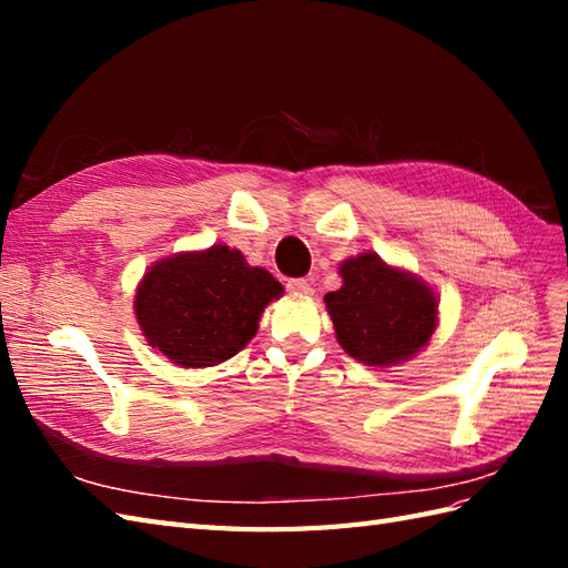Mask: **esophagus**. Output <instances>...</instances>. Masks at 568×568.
I'll return each mask as SVG.
<instances>
[{"label":"esophagus","mask_w":568,"mask_h":568,"mask_svg":"<svg viewBox=\"0 0 568 568\" xmlns=\"http://www.w3.org/2000/svg\"><path fill=\"white\" fill-rule=\"evenodd\" d=\"M287 291L295 293V295H310L312 283L305 281V277H297V281H287Z\"/></svg>","instance_id":"obj_1"}]
</instances>
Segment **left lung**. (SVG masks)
<instances>
[{"label":"left lung","mask_w":568,"mask_h":568,"mask_svg":"<svg viewBox=\"0 0 568 568\" xmlns=\"http://www.w3.org/2000/svg\"><path fill=\"white\" fill-rule=\"evenodd\" d=\"M339 273L344 285L324 303L346 354L368 366H393L429 342L437 300L419 277L390 268L376 253L344 261Z\"/></svg>","instance_id":"obj_1"}]
</instances>
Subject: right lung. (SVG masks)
<instances>
[{"mask_svg": "<svg viewBox=\"0 0 568 568\" xmlns=\"http://www.w3.org/2000/svg\"><path fill=\"white\" fill-rule=\"evenodd\" d=\"M283 285L251 268L241 251L212 246L155 263L136 293V320L153 348L178 366L204 368L232 358L258 329Z\"/></svg>", "mask_w": 568, "mask_h": 568, "instance_id": "add662e5", "label": "right lung"}]
</instances>
